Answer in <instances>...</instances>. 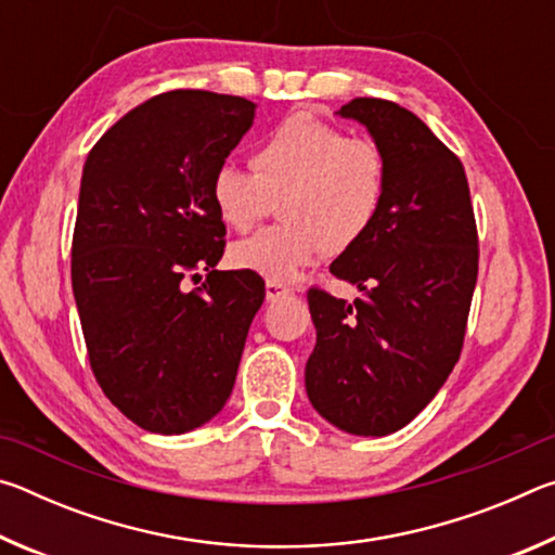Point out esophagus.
<instances>
[{
    "label": "esophagus",
    "instance_id": "obj_1",
    "mask_svg": "<svg viewBox=\"0 0 555 555\" xmlns=\"http://www.w3.org/2000/svg\"><path fill=\"white\" fill-rule=\"evenodd\" d=\"M291 286H286V284H281V281H267V300H279V298H284V296H288L291 294Z\"/></svg>",
    "mask_w": 555,
    "mask_h": 555
}]
</instances>
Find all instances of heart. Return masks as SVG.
Returning a JSON list of instances; mask_svg holds the SVG:
<instances>
[{"instance_id": "1", "label": "heart", "mask_w": 555, "mask_h": 555, "mask_svg": "<svg viewBox=\"0 0 555 555\" xmlns=\"http://www.w3.org/2000/svg\"><path fill=\"white\" fill-rule=\"evenodd\" d=\"M255 173L220 164L210 198L232 230H249L279 201L276 228L230 249L232 264L269 281H294L327 251L343 255L379 220L389 191V158L367 137L306 112L281 119L251 154Z\"/></svg>"}]
</instances>
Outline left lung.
Segmentation results:
<instances>
[{"label":"left lung","instance_id":"8db88e82","mask_svg":"<svg viewBox=\"0 0 555 555\" xmlns=\"http://www.w3.org/2000/svg\"><path fill=\"white\" fill-rule=\"evenodd\" d=\"M389 158L379 220L331 271L362 291L347 304L308 291L315 347L308 399L333 426L387 436L418 416L463 350L477 284V224L460 158L397 102L354 98L340 107Z\"/></svg>","mask_w":555,"mask_h":555}]
</instances>
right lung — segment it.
<instances>
[{"label":"right lung","instance_id":"obj_1","mask_svg":"<svg viewBox=\"0 0 555 555\" xmlns=\"http://www.w3.org/2000/svg\"><path fill=\"white\" fill-rule=\"evenodd\" d=\"M251 121L244 98L162 92L115 121L82 168L70 279L88 360L152 434H185L224 406L264 304L259 274L215 269L228 230L210 178ZM198 268L206 284L185 292Z\"/></svg>","mask_w":555,"mask_h":555}]
</instances>
